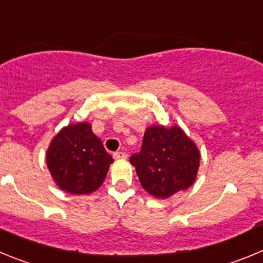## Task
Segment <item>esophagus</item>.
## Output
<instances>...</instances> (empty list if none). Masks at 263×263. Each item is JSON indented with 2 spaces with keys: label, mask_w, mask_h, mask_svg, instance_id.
<instances>
[{
  "label": "esophagus",
  "mask_w": 263,
  "mask_h": 263,
  "mask_svg": "<svg viewBox=\"0 0 263 263\" xmlns=\"http://www.w3.org/2000/svg\"><path fill=\"white\" fill-rule=\"evenodd\" d=\"M112 156H114L115 160H126L127 158V155L124 152H115Z\"/></svg>",
  "instance_id": "obj_1"
}]
</instances>
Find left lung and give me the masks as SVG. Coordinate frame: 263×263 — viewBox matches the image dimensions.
Instances as JSON below:
<instances>
[{
	"instance_id": "8db88e82",
	"label": "left lung",
	"mask_w": 263,
	"mask_h": 263,
	"mask_svg": "<svg viewBox=\"0 0 263 263\" xmlns=\"http://www.w3.org/2000/svg\"><path fill=\"white\" fill-rule=\"evenodd\" d=\"M144 190L167 199L187 190L199 170L200 152L183 129L174 124H152L145 129L141 152L129 158Z\"/></svg>"
}]
</instances>
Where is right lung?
<instances>
[{"instance_id": "add662e5", "label": "right lung", "mask_w": 263, "mask_h": 263, "mask_svg": "<svg viewBox=\"0 0 263 263\" xmlns=\"http://www.w3.org/2000/svg\"><path fill=\"white\" fill-rule=\"evenodd\" d=\"M52 179L65 193L86 195L101 187L114 162L91 124H68L58 132L46 153Z\"/></svg>"}]
</instances>
